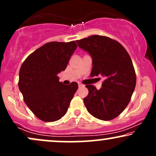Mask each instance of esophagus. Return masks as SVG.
I'll use <instances>...</instances> for the list:
<instances>
[{"mask_svg": "<svg viewBox=\"0 0 156 156\" xmlns=\"http://www.w3.org/2000/svg\"><path fill=\"white\" fill-rule=\"evenodd\" d=\"M78 87H83V85L81 83H78Z\"/></svg>", "mask_w": 156, "mask_h": 156, "instance_id": "1", "label": "esophagus"}]
</instances>
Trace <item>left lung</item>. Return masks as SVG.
I'll return each instance as SVG.
<instances>
[{
    "label": "left lung",
    "instance_id": "obj_1",
    "mask_svg": "<svg viewBox=\"0 0 156 156\" xmlns=\"http://www.w3.org/2000/svg\"><path fill=\"white\" fill-rule=\"evenodd\" d=\"M76 42L92 57L91 76L105 79L100 89L86 86L89 94L84 105L93 117L112 120L125 110L135 89L136 76L131 58L120 43L104 36L93 35Z\"/></svg>",
    "mask_w": 156,
    "mask_h": 156
}]
</instances>
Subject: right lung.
I'll return each mask as SVG.
<instances>
[{
    "instance_id": "right-lung-1",
    "label": "right lung",
    "mask_w": 156,
    "mask_h": 156,
    "mask_svg": "<svg viewBox=\"0 0 156 156\" xmlns=\"http://www.w3.org/2000/svg\"><path fill=\"white\" fill-rule=\"evenodd\" d=\"M78 46L75 41L51 42L28 55L19 73V89L26 104L44 122H54L65 115L78 89V83L64 85L58 74L65 70Z\"/></svg>"
}]
</instances>
